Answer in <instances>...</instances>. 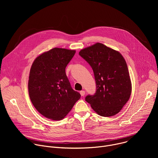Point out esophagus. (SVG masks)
I'll return each instance as SVG.
<instances>
[{
    "mask_svg": "<svg viewBox=\"0 0 158 158\" xmlns=\"http://www.w3.org/2000/svg\"><path fill=\"white\" fill-rule=\"evenodd\" d=\"M80 94H81V96H84L85 95V91H80Z\"/></svg>",
    "mask_w": 158,
    "mask_h": 158,
    "instance_id": "1",
    "label": "esophagus"
}]
</instances>
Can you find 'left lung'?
I'll use <instances>...</instances> for the list:
<instances>
[{"label": "left lung", "mask_w": 158, "mask_h": 158, "mask_svg": "<svg viewBox=\"0 0 158 158\" xmlns=\"http://www.w3.org/2000/svg\"><path fill=\"white\" fill-rule=\"evenodd\" d=\"M79 54L94 72L96 91L85 99L103 117L114 116L128 101L131 82L126 62L118 51L101 43L81 50Z\"/></svg>", "instance_id": "obj_1"}]
</instances>
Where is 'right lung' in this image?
I'll list each match as a JSON object with an SVG mask.
<instances>
[{"label":"right lung","mask_w":158,"mask_h":158,"mask_svg":"<svg viewBox=\"0 0 158 158\" xmlns=\"http://www.w3.org/2000/svg\"><path fill=\"white\" fill-rule=\"evenodd\" d=\"M75 53L74 50L54 48L38 56L32 65L28 83L29 97L44 117L62 119L81 98L65 74V67Z\"/></svg>","instance_id":"right-lung-1"}]
</instances>
